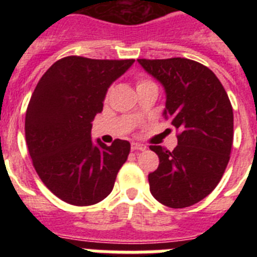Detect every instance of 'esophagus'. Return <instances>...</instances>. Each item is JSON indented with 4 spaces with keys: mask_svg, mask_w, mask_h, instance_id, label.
<instances>
[{
    "mask_svg": "<svg viewBox=\"0 0 257 257\" xmlns=\"http://www.w3.org/2000/svg\"><path fill=\"white\" fill-rule=\"evenodd\" d=\"M145 149H147V147H145V145H143V144H139V143H133V144H131V151H134V152H136V151H145Z\"/></svg>",
    "mask_w": 257,
    "mask_h": 257,
    "instance_id": "1",
    "label": "esophagus"
}]
</instances>
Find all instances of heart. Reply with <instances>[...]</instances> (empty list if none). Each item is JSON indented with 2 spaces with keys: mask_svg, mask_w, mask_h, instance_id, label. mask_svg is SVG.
<instances>
[{
  "mask_svg": "<svg viewBox=\"0 0 257 257\" xmlns=\"http://www.w3.org/2000/svg\"><path fill=\"white\" fill-rule=\"evenodd\" d=\"M149 83H152L151 81H147V79H140L139 82H138V88L143 87V86H145V85H149ZM109 94H110V90H109V91L106 92V97L109 96Z\"/></svg>",
  "mask_w": 257,
  "mask_h": 257,
  "instance_id": "1",
  "label": "heart"
}]
</instances>
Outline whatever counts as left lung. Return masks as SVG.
<instances>
[{"label":"left lung","instance_id":"1","mask_svg":"<svg viewBox=\"0 0 257 257\" xmlns=\"http://www.w3.org/2000/svg\"><path fill=\"white\" fill-rule=\"evenodd\" d=\"M166 91L165 119L179 130L172 152L149 148L160 166L148 175L152 196L171 208L207 197L221 180L233 144V108L212 70L185 58L138 59Z\"/></svg>","mask_w":257,"mask_h":257}]
</instances>
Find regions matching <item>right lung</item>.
<instances>
[{"mask_svg": "<svg viewBox=\"0 0 257 257\" xmlns=\"http://www.w3.org/2000/svg\"><path fill=\"white\" fill-rule=\"evenodd\" d=\"M134 61L67 56L46 70L32 94L26 114L32 162L42 183L69 205L106 198L128 157L127 140L94 144L91 122L103 110L109 86Z\"/></svg>", "mask_w": 257, "mask_h": 257, "instance_id": "add662e5", "label": "right lung"}]
</instances>
